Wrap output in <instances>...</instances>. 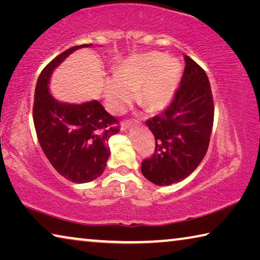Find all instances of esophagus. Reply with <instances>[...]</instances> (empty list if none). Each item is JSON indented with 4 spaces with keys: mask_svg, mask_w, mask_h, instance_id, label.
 Here are the masks:
<instances>
[{
    "mask_svg": "<svg viewBox=\"0 0 260 260\" xmlns=\"http://www.w3.org/2000/svg\"><path fill=\"white\" fill-rule=\"evenodd\" d=\"M134 124V121H124V122H121V129L122 131H125V129H128L129 127Z\"/></svg>",
    "mask_w": 260,
    "mask_h": 260,
    "instance_id": "34e87169",
    "label": "esophagus"
}]
</instances>
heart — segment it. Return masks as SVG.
<instances>
[{
  "label": "heart",
  "instance_id": "b5f03b06",
  "mask_svg": "<svg viewBox=\"0 0 260 260\" xmlns=\"http://www.w3.org/2000/svg\"><path fill=\"white\" fill-rule=\"evenodd\" d=\"M182 67L177 59L160 52L131 57L122 63L116 77L107 79L104 96L108 108L122 112L136 93L140 105L149 112H160L172 102L177 93Z\"/></svg>",
  "mask_w": 260,
  "mask_h": 260
}]
</instances>
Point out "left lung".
Masks as SVG:
<instances>
[{
    "instance_id": "1",
    "label": "left lung",
    "mask_w": 260,
    "mask_h": 260,
    "mask_svg": "<svg viewBox=\"0 0 260 260\" xmlns=\"http://www.w3.org/2000/svg\"><path fill=\"white\" fill-rule=\"evenodd\" d=\"M186 68L172 103L146 122L156 140L155 152L142 161L149 181L169 186L189 177L208 151L214 104L208 76L184 55Z\"/></svg>"
}]
</instances>
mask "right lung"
Returning <instances> with one entry per match:
<instances>
[{"label": "right lung", "instance_id": "obj_1", "mask_svg": "<svg viewBox=\"0 0 260 260\" xmlns=\"http://www.w3.org/2000/svg\"><path fill=\"white\" fill-rule=\"evenodd\" d=\"M90 46H74L55 57L39 76L34 94L33 121L41 149L57 172L76 183L93 181L104 172L110 156L109 139L119 132V120L99 101L58 102L48 85L52 71L69 55Z\"/></svg>", "mask_w": 260, "mask_h": 260}]
</instances>
